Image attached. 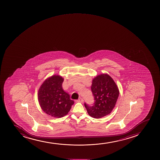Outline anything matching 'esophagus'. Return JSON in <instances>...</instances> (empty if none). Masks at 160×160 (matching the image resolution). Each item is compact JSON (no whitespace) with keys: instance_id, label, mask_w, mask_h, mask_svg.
<instances>
[{"instance_id":"esophagus-1","label":"esophagus","mask_w":160,"mask_h":160,"mask_svg":"<svg viewBox=\"0 0 160 160\" xmlns=\"http://www.w3.org/2000/svg\"><path fill=\"white\" fill-rule=\"evenodd\" d=\"M83 101H84V100H83V99L82 98H80L78 99L77 100L78 102H83Z\"/></svg>"}]
</instances>
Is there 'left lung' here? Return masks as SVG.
Listing matches in <instances>:
<instances>
[{
    "mask_svg": "<svg viewBox=\"0 0 160 160\" xmlns=\"http://www.w3.org/2000/svg\"><path fill=\"white\" fill-rule=\"evenodd\" d=\"M91 89L95 102L92 105L84 103L88 114L96 118L109 114L114 108L119 95L115 82L109 75L102 74L93 79Z\"/></svg>",
    "mask_w": 160,
    "mask_h": 160,
    "instance_id": "obj_1",
    "label": "left lung"
}]
</instances>
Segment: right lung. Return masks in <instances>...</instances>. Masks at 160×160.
Instances as JSON below:
<instances>
[{"label":"right lung","mask_w":160,"mask_h":160,"mask_svg":"<svg viewBox=\"0 0 160 160\" xmlns=\"http://www.w3.org/2000/svg\"><path fill=\"white\" fill-rule=\"evenodd\" d=\"M64 79L59 76H52L43 82L38 92V101L45 113L59 118L67 115L74 101L62 88Z\"/></svg>","instance_id":"1"}]
</instances>
